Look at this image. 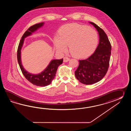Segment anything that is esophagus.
Masks as SVG:
<instances>
[{"label":"esophagus","mask_w":131,"mask_h":131,"mask_svg":"<svg viewBox=\"0 0 131 131\" xmlns=\"http://www.w3.org/2000/svg\"><path fill=\"white\" fill-rule=\"evenodd\" d=\"M69 58H68V57H67V56L64 57V62H67L69 61Z\"/></svg>","instance_id":"esophagus-1"}]
</instances>
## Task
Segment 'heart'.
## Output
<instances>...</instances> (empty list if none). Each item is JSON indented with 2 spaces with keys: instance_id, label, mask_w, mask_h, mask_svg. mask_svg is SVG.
<instances>
[{
  "instance_id": "1",
  "label": "heart",
  "mask_w": 131,
  "mask_h": 131,
  "mask_svg": "<svg viewBox=\"0 0 131 131\" xmlns=\"http://www.w3.org/2000/svg\"><path fill=\"white\" fill-rule=\"evenodd\" d=\"M98 40L97 33L95 29L86 26L71 23L60 28L58 36L54 37V42L56 50L59 52H66L68 45L72 56L82 58L95 50Z\"/></svg>"
}]
</instances>
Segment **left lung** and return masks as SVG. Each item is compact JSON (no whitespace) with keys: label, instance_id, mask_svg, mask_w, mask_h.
I'll use <instances>...</instances> for the list:
<instances>
[{"label":"left lung","instance_id":"obj_1","mask_svg":"<svg viewBox=\"0 0 131 131\" xmlns=\"http://www.w3.org/2000/svg\"><path fill=\"white\" fill-rule=\"evenodd\" d=\"M97 29L99 43L92 55L79 60V65L75 71L76 78L86 85H91L101 81L106 75L109 68L111 46L103 29L93 22H89Z\"/></svg>","mask_w":131,"mask_h":131}]
</instances>
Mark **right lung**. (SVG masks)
Here are the masks:
<instances>
[{
  "label": "right lung",
  "mask_w": 131,
  "mask_h": 131,
  "mask_svg": "<svg viewBox=\"0 0 131 131\" xmlns=\"http://www.w3.org/2000/svg\"><path fill=\"white\" fill-rule=\"evenodd\" d=\"M43 25V22L39 23L33 25L28 28V30L22 36L17 50V60L23 74L26 79L30 83L36 86H46L51 83L56 75L58 67L62 64L63 61V59L52 60L48 65L47 67L41 73L38 74H31L27 72L22 67L20 59V50L23 44L24 38L27 36L31 35L33 32L41 27Z\"/></svg>",
  "instance_id": "obj_1"
}]
</instances>
